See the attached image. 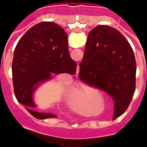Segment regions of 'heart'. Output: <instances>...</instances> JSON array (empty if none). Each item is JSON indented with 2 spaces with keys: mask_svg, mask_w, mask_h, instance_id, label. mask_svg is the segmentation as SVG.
Here are the masks:
<instances>
[{
  "mask_svg": "<svg viewBox=\"0 0 147 147\" xmlns=\"http://www.w3.org/2000/svg\"><path fill=\"white\" fill-rule=\"evenodd\" d=\"M79 99L84 100L85 102L86 101L88 102L90 100V92L88 91H83L82 92V95H79Z\"/></svg>",
  "mask_w": 147,
  "mask_h": 147,
  "instance_id": "obj_1",
  "label": "heart"
}]
</instances>
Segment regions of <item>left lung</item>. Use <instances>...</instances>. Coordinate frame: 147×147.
<instances>
[{
	"label": "left lung",
	"mask_w": 147,
	"mask_h": 147,
	"mask_svg": "<svg viewBox=\"0 0 147 147\" xmlns=\"http://www.w3.org/2000/svg\"><path fill=\"white\" fill-rule=\"evenodd\" d=\"M136 69L133 49L117 29L100 25L89 32L78 78L112 97L113 119L123 114L133 99Z\"/></svg>",
	"instance_id": "left-lung-1"
}]
</instances>
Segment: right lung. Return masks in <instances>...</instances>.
I'll return each instance as SVG.
<instances>
[{
	"instance_id": "obj_1",
	"label": "right lung",
	"mask_w": 147,
	"mask_h": 147,
	"mask_svg": "<svg viewBox=\"0 0 147 147\" xmlns=\"http://www.w3.org/2000/svg\"><path fill=\"white\" fill-rule=\"evenodd\" d=\"M77 64L71 59L65 31L53 22L39 23L19 41L14 53L12 76L15 97L27 110L39 119L55 117L38 113L33 94L39 85L54 74L76 73Z\"/></svg>"
}]
</instances>
